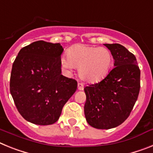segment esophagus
<instances>
[{
  "mask_svg": "<svg viewBox=\"0 0 153 153\" xmlns=\"http://www.w3.org/2000/svg\"><path fill=\"white\" fill-rule=\"evenodd\" d=\"M77 86H78V90H83V88H84V86H83V84L82 83H78Z\"/></svg>",
  "mask_w": 153,
  "mask_h": 153,
  "instance_id": "1",
  "label": "esophagus"
}]
</instances>
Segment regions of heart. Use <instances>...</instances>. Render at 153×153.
<instances>
[{"label":"heart","instance_id":"obj_1","mask_svg":"<svg viewBox=\"0 0 153 153\" xmlns=\"http://www.w3.org/2000/svg\"><path fill=\"white\" fill-rule=\"evenodd\" d=\"M61 58L62 67L71 72L79 69V76L88 83L100 82L108 75L113 65V55L105 47L76 44Z\"/></svg>","mask_w":153,"mask_h":153}]
</instances>
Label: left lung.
<instances>
[{
    "label": "left lung",
    "mask_w": 153,
    "mask_h": 153,
    "mask_svg": "<svg viewBox=\"0 0 153 153\" xmlns=\"http://www.w3.org/2000/svg\"><path fill=\"white\" fill-rule=\"evenodd\" d=\"M114 59V68L100 83L84 88L85 117L91 126L109 129L129 117L140 90L136 58L119 44H105Z\"/></svg>",
    "instance_id": "obj_1"
}]
</instances>
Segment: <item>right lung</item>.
<instances>
[{"label": "right lung", "mask_w": 153, "mask_h": 153, "mask_svg": "<svg viewBox=\"0 0 153 153\" xmlns=\"http://www.w3.org/2000/svg\"><path fill=\"white\" fill-rule=\"evenodd\" d=\"M63 47L44 40L23 47L12 66L10 91L27 121L51 125L77 89V82L61 74Z\"/></svg>", "instance_id": "1"}]
</instances>
